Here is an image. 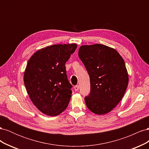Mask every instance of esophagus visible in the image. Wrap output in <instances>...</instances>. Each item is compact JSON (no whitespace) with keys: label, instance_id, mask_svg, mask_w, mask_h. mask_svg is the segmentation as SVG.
I'll list each match as a JSON object with an SVG mask.
<instances>
[{"label":"esophagus","instance_id":"1","mask_svg":"<svg viewBox=\"0 0 149 149\" xmlns=\"http://www.w3.org/2000/svg\"><path fill=\"white\" fill-rule=\"evenodd\" d=\"M79 86L78 85H76V86H75L74 87V90H75L76 91H78V90L79 89Z\"/></svg>","mask_w":149,"mask_h":149}]
</instances>
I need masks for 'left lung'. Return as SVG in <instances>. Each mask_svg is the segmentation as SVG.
<instances>
[{"instance_id":"8db88e82","label":"left lung","mask_w":149,"mask_h":149,"mask_svg":"<svg viewBox=\"0 0 149 149\" xmlns=\"http://www.w3.org/2000/svg\"><path fill=\"white\" fill-rule=\"evenodd\" d=\"M79 57L89 75L91 93L84 98L93 113L106 114L118 104L129 83L123 58L115 49L104 45H82Z\"/></svg>"}]
</instances>
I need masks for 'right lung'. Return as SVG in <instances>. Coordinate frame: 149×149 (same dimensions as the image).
Masks as SVG:
<instances>
[{
    "instance_id": "right-lung-1",
    "label": "right lung",
    "mask_w": 149,
    "mask_h": 149,
    "mask_svg": "<svg viewBox=\"0 0 149 149\" xmlns=\"http://www.w3.org/2000/svg\"><path fill=\"white\" fill-rule=\"evenodd\" d=\"M77 45H53L38 49L30 57L24 74L31 101L42 113L56 116L63 112L71 97L65 64Z\"/></svg>"
}]
</instances>
